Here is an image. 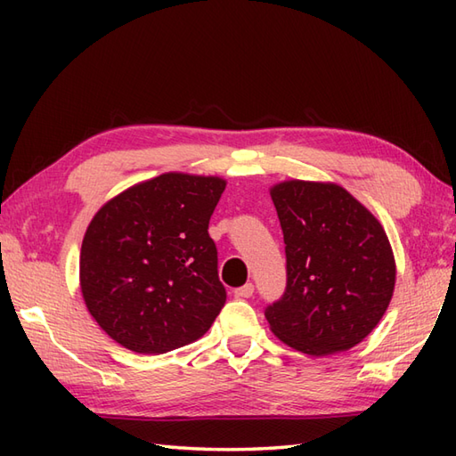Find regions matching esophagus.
Returning a JSON list of instances; mask_svg holds the SVG:
<instances>
[{"label":"esophagus","mask_w":456,"mask_h":456,"mask_svg":"<svg viewBox=\"0 0 456 456\" xmlns=\"http://www.w3.org/2000/svg\"><path fill=\"white\" fill-rule=\"evenodd\" d=\"M253 294H255V286L253 284H245V286H240V288L235 289V296L237 297H250Z\"/></svg>","instance_id":"1"}]
</instances>
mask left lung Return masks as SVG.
<instances>
[{
	"instance_id": "left-lung-1",
	"label": "left lung",
	"mask_w": 456,
	"mask_h": 456,
	"mask_svg": "<svg viewBox=\"0 0 456 456\" xmlns=\"http://www.w3.org/2000/svg\"><path fill=\"white\" fill-rule=\"evenodd\" d=\"M286 243L284 296L266 307L280 341L312 356L348 351L390 305L395 260L386 231L333 182L270 188Z\"/></svg>"
}]
</instances>
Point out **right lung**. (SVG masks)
Wrapping results in <instances>:
<instances>
[{"instance_id":"1","label":"right lung","mask_w":456,"mask_h":456,"mask_svg":"<svg viewBox=\"0 0 456 456\" xmlns=\"http://www.w3.org/2000/svg\"><path fill=\"white\" fill-rule=\"evenodd\" d=\"M219 176L167 172L103 203L80 250L86 307L115 343L141 354L183 346L216 322L225 288L209 217Z\"/></svg>"}]
</instances>
